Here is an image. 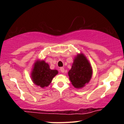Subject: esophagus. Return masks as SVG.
Returning <instances> with one entry per match:
<instances>
[{"mask_svg": "<svg viewBox=\"0 0 124 124\" xmlns=\"http://www.w3.org/2000/svg\"><path fill=\"white\" fill-rule=\"evenodd\" d=\"M60 70L61 72H62V73H64V71H65V69H64L63 67H61L60 68Z\"/></svg>", "mask_w": 124, "mask_h": 124, "instance_id": "obj_1", "label": "esophagus"}]
</instances>
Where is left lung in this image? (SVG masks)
Here are the masks:
<instances>
[{
	"instance_id": "1",
	"label": "left lung",
	"mask_w": 124,
	"mask_h": 124,
	"mask_svg": "<svg viewBox=\"0 0 124 124\" xmlns=\"http://www.w3.org/2000/svg\"><path fill=\"white\" fill-rule=\"evenodd\" d=\"M92 74V67L85 56L83 54H78L68 72L69 79L73 86L77 89L83 87L89 83Z\"/></svg>"
}]
</instances>
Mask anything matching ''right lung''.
<instances>
[{
    "label": "right lung",
    "mask_w": 124,
    "mask_h": 124,
    "mask_svg": "<svg viewBox=\"0 0 124 124\" xmlns=\"http://www.w3.org/2000/svg\"><path fill=\"white\" fill-rule=\"evenodd\" d=\"M57 74L58 71L51 69L48 64L44 60H37L31 71V78L35 85L44 88L51 84L53 78Z\"/></svg>",
    "instance_id": "add662e5"
}]
</instances>
